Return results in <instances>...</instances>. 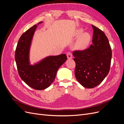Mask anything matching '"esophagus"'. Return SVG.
I'll list each match as a JSON object with an SVG mask.
<instances>
[{"label": "esophagus", "mask_w": 124, "mask_h": 124, "mask_svg": "<svg viewBox=\"0 0 124 124\" xmlns=\"http://www.w3.org/2000/svg\"><path fill=\"white\" fill-rule=\"evenodd\" d=\"M67 57H68V59H71L72 58V54L70 52H69L67 53Z\"/></svg>", "instance_id": "34e87169"}]
</instances>
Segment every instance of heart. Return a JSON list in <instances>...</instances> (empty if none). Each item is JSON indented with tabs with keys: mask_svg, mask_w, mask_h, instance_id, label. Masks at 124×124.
<instances>
[{
	"mask_svg": "<svg viewBox=\"0 0 124 124\" xmlns=\"http://www.w3.org/2000/svg\"><path fill=\"white\" fill-rule=\"evenodd\" d=\"M83 32L82 29H79L77 31L76 35L77 36H80ZM91 40V36L87 33H84L82 34L77 42V46L79 48L83 49L88 46Z\"/></svg>",
	"mask_w": 124,
	"mask_h": 124,
	"instance_id": "heart-1",
	"label": "heart"
}]
</instances>
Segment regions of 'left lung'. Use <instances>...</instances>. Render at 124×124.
I'll return each mask as SVG.
<instances>
[{
	"label": "left lung",
	"instance_id": "8db88e82",
	"mask_svg": "<svg viewBox=\"0 0 124 124\" xmlns=\"http://www.w3.org/2000/svg\"><path fill=\"white\" fill-rule=\"evenodd\" d=\"M92 26L93 44L84 50L73 52L76 78L82 86L88 88L95 87L103 81L109 72L112 58L107 36L99 28Z\"/></svg>",
	"mask_w": 124,
	"mask_h": 124
}]
</instances>
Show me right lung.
I'll use <instances>...</instances> for the list:
<instances>
[{
    "mask_svg": "<svg viewBox=\"0 0 124 124\" xmlns=\"http://www.w3.org/2000/svg\"><path fill=\"white\" fill-rule=\"evenodd\" d=\"M33 25L21 36L15 53V59L19 76L25 83L36 90L44 89L54 81L58 68L67 59L66 54L51 56L35 65L29 62L31 41L37 26Z\"/></svg>",
    "mask_w": 124,
    "mask_h": 124,
    "instance_id": "1",
    "label": "right lung"
}]
</instances>
